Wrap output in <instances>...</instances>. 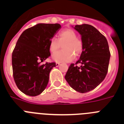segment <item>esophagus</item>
Listing matches in <instances>:
<instances>
[{
    "mask_svg": "<svg viewBox=\"0 0 124 124\" xmlns=\"http://www.w3.org/2000/svg\"><path fill=\"white\" fill-rule=\"evenodd\" d=\"M60 63H56V66H57V67H58V66H59V65H60Z\"/></svg>",
    "mask_w": 124,
    "mask_h": 124,
    "instance_id": "34e87169",
    "label": "esophagus"
}]
</instances>
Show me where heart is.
<instances>
[{"instance_id": "b5f03b06", "label": "heart", "mask_w": 124, "mask_h": 124, "mask_svg": "<svg viewBox=\"0 0 124 124\" xmlns=\"http://www.w3.org/2000/svg\"><path fill=\"white\" fill-rule=\"evenodd\" d=\"M63 45L62 51L55 52ZM49 49L53 59L58 62H69L74 59V55L79 56L83 50V42L77 37V33L72 29H65L58 33V38H52L49 42Z\"/></svg>"}]
</instances>
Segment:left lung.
<instances>
[{
  "mask_svg": "<svg viewBox=\"0 0 124 124\" xmlns=\"http://www.w3.org/2000/svg\"><path fill=\"white\" fill-rule=\"evenodd\" d=\"M81 35L83 50L78 61L70 64L65 79L76 91L85 93L96 88L108 71L110 53L106 37L90 25H76ZM82 66L79 67L77 64Z\"/></svg>",
  "mask_w": 124,
  "mask_h": 124,
  "instance_id": "1",
  "label": "left lung"
}]
</instances>
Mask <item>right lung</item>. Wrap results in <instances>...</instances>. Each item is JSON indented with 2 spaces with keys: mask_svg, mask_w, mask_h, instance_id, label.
<instances>
[{
  "mask_svg": "<svg viewBox=\"0 0 124 124\" xmlns=\"http://www.w3.org/2000/svg\"><path fill=\"white\" fill-rule=\"evenodd\" d=\"M60 28L58 23H39L20 36L12 55L13 76L18 88L25 94L38 96L46 87L56 63H41L51 55L49 42Z\"/></svg>",
  "mask_w": 124,
  "mask_h": 124,
  "instance_id": "right-lung-1",
  "label": "right lung"
}]
</instances>
